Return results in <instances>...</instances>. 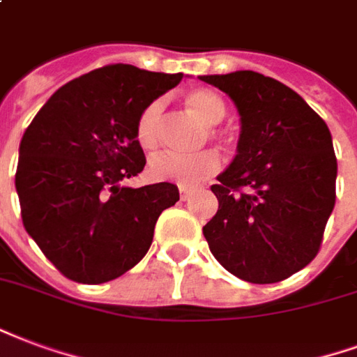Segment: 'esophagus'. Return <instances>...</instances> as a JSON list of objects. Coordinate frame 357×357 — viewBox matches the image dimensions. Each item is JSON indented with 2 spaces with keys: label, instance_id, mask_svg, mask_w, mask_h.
I'll return each instance as SVG.
<instances>
[{
  "label": "esophagus",
  "instance_id": "1",
  "mask_svg": "<svg viewBox=\"0 0 357 357\" xmlns=\"http://www.w3.org/2000/svg\"><path fill=\"white\" fill-rule=\"evenodd\" d=\"M179 197H181V200H189V197H191V189H187V187H179Z\"/></svg>",
  "mask_w": 357,
  "mask_h": 357
}]
</instances>
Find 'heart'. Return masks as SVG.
Returning a JSON list of instances; mask_svg holds the SVG:
<instances>
[{
    "mask_svg": "<svg viewBox=\"0 0 357 357\" xmlns=\"http://www.w3.org/2000/svg\"><path fill=\"white\" fill-rule=\"evenodd\" d=\"M185 107L199 119L208 128L212 138L221 144H229L223 132L213 128L219 125L227 115L225 102L210 89H192L185 94ZM160 130H162V102L155 100L147 104L136 121V139L144 151H155L160 145ZM221 168V160L215 151L195 153V155H176V153H162L151 158L149 172L158 181H172L181 187L200 185L202 181L215 176Z\"/></svg>",
    "mask_w": 357,
    "mask_h": 357,
    "instance_id": "obj_1",
    "label": "heart"
}]
</instances>
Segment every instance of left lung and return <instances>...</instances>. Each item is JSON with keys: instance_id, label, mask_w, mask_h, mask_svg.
Returning <instances> with one entry per match:
<instances>
[{"instance_id": "obj_1", "label": "left lung", "mask_w": 357, "mask_h": 357, "mask_svg": "<svg viewBox=\"0 0 357 357\" xmlns=\"http://www.w3.org/2000/svg\"><path fill=\"white\" fill-rule=\"evenodd\" d=\"M240 115L236 157L218 176L210 252L240 280L274 284L318 255L335 206L337 157L326 121L289 86L257 71L200 75Z\"/></svg>"}]
</instances>
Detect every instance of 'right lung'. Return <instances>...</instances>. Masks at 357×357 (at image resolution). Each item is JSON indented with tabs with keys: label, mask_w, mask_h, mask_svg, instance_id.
<instances>
[{
	"label": "right lung",
	"mask_w": 357,
	"mask_h": 357,
	"mask_svg": "<svg viewBox=\"0 0 357 357\" xmlns=\"http://www.w3.org/2000/svg\"><path fill=\"white\" fill-rule=\"evenodd\" d=\"M130 64L98 68L66 83L26 128L15 176L24 229L66 278L104 284L138 265L174 183L132 187L145 166L136 121L181 81Z\"/></svg>",
	"instance_id": "1"
}]
</instances>
